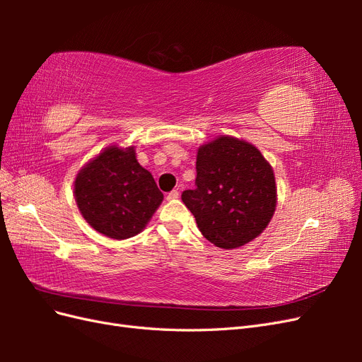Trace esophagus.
<instances>
[{
	"label": "esophagus",
	"mask_w": 362,
	"mask_h": 362,
	"mask_svg": "<svg viewBox=\"0 0 362 362\" xmlns=\"http://www.w3.org/2000/svg\"><path fill=\"white\" fill-rule=\"evenodd\" d=\"M180 198V192L178 190H172L170 193H168V199H178Z\"/></svg>",
	"instance_id": "1"
}]
</instances>
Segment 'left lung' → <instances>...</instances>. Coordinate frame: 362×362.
<instances>
[{
    "label": "left lung",
    "instance_id": "obj_1",
    "mask_svg": "<svg viewBox=\"0 0 362 362\" xmlns=\"http://www.w3.org/2000/svg\"><path fill=\"white\" fill-rule=\"evenodd\" d=\"M196 187L181 199L202 235L214 246L235 249L257 238L275 213V175L247 141L222 136L199 148Z\"/></svg>",
    "mask_w": 362,
    "mask_h": 362
}]
</instances>
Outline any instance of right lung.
Wrapping results in <instances>:
<instances>
[{"label": "right lung", "instance_id": "1", "mask_svg": "<svg viewBox=\"0 0 362 362\" xmlns=\"http://www.w3.org/2000/svg\"><path fill=\"white\" fill-rule=\"evenodd\" d=\"M75 201L86 222L110 238L134 237L163 201L152 175L133 148H107L75 180Z\"/></svg>", "mask_w": 362, "mask_h": 362}]
</instances>
